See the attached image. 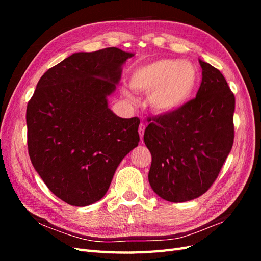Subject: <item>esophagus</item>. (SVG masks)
<instances>
[{
    "label": "esophagus",
    "instance_id": "esophagus-1",
    "mask_svg": "<svg viewBox=\"0 0 261 261\" xmlns=\"http://www.w3.org/2000/svg\"><path fill=\"white\" fill-rule=\"evenodd\" d=\"M138 133H139V136H140V141H143V137H144V133H145V125L141 123L138 127Z\"/></svg>",
    "mask_w": 261,
    "mask_h": 261
}]
</instances>
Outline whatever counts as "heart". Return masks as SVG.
<instances>
[{"mask_svg": "<svg viewBox=\"0 0 261 261\" xmlns=\"http://www.w3.org/2000/svg\"><path fill=\"white\" fill-rule=\"evenodd\" d=\"M199 80L198 68L194 63L161 59L134 69L129 86L138 92L149 93L148 102L154 112L172 114L193 99L198 89ZM122 93L127 99H133L129 90L123 88Z\"/></svg>", "mask_w": 261, "mask_h": 261, "instance_id": "1", "label": "heart"}]
</instances>
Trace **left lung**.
<instances>
[{
	"mask_svg": "<svg viewBox=\"0 0 261 261\" xmlns=\"http://www.w3.org/2000/svg\"><path fill=\"white\" fill-rule=\"evenodd\" d=\"M199 63L202 81L196 98L175 113L153 118L144 135L152 156L149 184L170 202L206 193L233 146L234 94L219 69Z\"/></svg>",
	"mask_w": 261,
	"mask_h": 261,
	"instance_id": "obj_1",
	"label": "left lung"
}]
</instances>
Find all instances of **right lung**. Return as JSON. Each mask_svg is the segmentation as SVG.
Masks as SVG:
<instances>
[{
	"label": "right lung",
	"instance_id": "1",
	"mask_svg": "<svg viewBox=\"0 0 261 261\" xmlns=\"http://www.w3.org/2000/svg\"><path fill=\"white\" fill-rule=\"evenodd\" d=\"M134 53L77 52L44 73L27 106L31 163L50 191L75 207L99 201L118 164L139 143V118L109 108Z\"/></svg>",
	"mask_w": 261,
	"mask_h": 261
}]
</instances>
